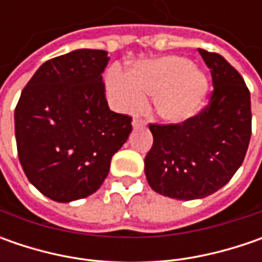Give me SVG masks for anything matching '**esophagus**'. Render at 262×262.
Returning a JSON list of instances; mask_svg holds the SVG:
<instances>
[{
    "mask_svg": "<svg viewBox=\"0 0 262 262\" xmlns=\"http://www.w3.org/2000/svg\"><path fill=\"white\" fill-rule=\"evenodd\" d=\"M146 125V122L143 121V119H138V118H136L134 121H133V126L134 128H141V126Z\"/></svg>",
    "mask_w": 262,
    "mask_h": 262,
    "instance_id": "1",
    "label": "esophagus"
}]
</instances>
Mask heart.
<instances>
[{"mask_svg": "<svg viewBox=\"0 0 262 262\" xmlns=\"http://www.w3.org/2000/svg\"><path fill=\"white\" fill-rule=\"evenodd\" d=\"M107 95L121 111H136L144 96H155L153 109L166 124L181 125L203 109L208 95V78L182 56L147 59L131 67L126 76L114 71L107 76Z\"/></svg>", "mask_w": 262, "mask_h": 262, "instance_id": "obj_1", "label": "heart"}]
</instances>
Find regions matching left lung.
Here are the masks:
<instances>
[{
  "instance_id": "8db88e82",
  "label": "left lung",
  "mask_w": 262,
  "mask_h": 262,
  "mask_svg": "<svg viewBox=\"0 0 262 262\" xmlns=\"http://www.w3.org/2000/svg\"><path fill=\"white\" fill-rule=\"evenodd\" d=\"M214 90L198 115L181 125H150L153 146L144 159L148 185L157 194L196 200L214 194L241 167L251 138V95L226 59L198 49Z\"/></svg>"
}]
</instances>
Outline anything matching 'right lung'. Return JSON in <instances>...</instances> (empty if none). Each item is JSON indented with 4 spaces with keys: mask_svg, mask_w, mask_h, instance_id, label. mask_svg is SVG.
Segmentation results:
<instances>
[{
    "mask_svg": "<svg viewBox=\"0 0 262 262\" xmlns=\"http://www.w3.org/2000/svg\"><path fill=\"white\" fill-rule=\"evenodd\" d=\"M106 51L77 49L39 67L15 106L17 151L30 184L58 203L96 192L133 129L105 97Z\"/></svg>",
    "mask_w": 262,
    "mask_h": 262,
    "instance_id": "add662e5",
    "label": "right lung"
}]
</instances>
